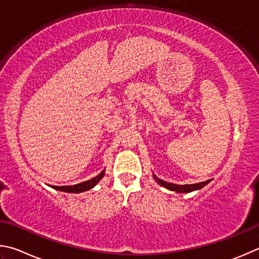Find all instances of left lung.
<instances>
[{"label":"left lung","mask_w":259,"mask_h":259,"mask_svg":"<svg viewBox=\"0 0 259 259\" xmlns=\"http://www.w3.org/2000/svg\"><path fill=\"white\" fill-rule=\"evenodd\" d=\"M153 179H155L157 182L161 185V187H165L166 189L171 190V191H176V192H191V191H194V190H199V189L205 187L206 184L209 183V181H210V180H208V181H205V182H200V183H196V184L179 185V184L165 182V181L158 179L156 175H153Z\"/></svg>","instance_id":"1"}]
</instances>
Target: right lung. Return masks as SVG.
I'll list each match as a JSON object with an SVG mask.
<instances>
[{"label": "right lung", "mask_w": 259, "mask_h": 259, "mask_svg": "<svg viewBox=\"0 0 259 259\" xmlns=\"http://www.w3.org/2000/svg\"><path fill=\"white\" fill-rule=\"evenodd\" d=\"M103 176H104V170H102L98 176H95V178L91 179L89 181H85V182H81L75 185H67V187H53V189L59 190V191H65V192H76V193L84 192L95 187V184H97L99 181L103 178Z\"/></svg>", "instance_id": "right-lung-1"}]
</instances>
